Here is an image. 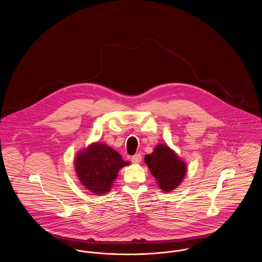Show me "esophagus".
<instances>
[{"instance_id": "1", "label": "esophagus", "mask_w": 262, "mask_h": 262, "mask_svg": "<svg viewBox=\"0 0 262 262\" xmlns=\"http://www.w3.org/2000/svg\"><path fill=\"white\" fill-rule=\"evenodd\" d=\"M141 161V155L140 154H136L132 157V162L134 164H137Z\"/></svg>"}]
</instances>
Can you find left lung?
Wrapping results in <instances>:
<instances>
[{"mask_svg":"<svg viewBox=\"0 0 262 262\" xmlns=\"http://www.w3.org/2000/svg\"><path fill=\"white\" fill-rule=\"evenodd\" d=\"M150 173L158 182L163 191L168 192L178 187L186 176V163L181 160L173 150L165 144H159L151 154L144 157Z\"/></svg>","mask_w":262,"mask_h":262,"instance_id":"8db88e82","label":"left lung"}]
</instances>
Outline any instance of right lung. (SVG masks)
<instances>
[{"label":"right lung","instance_id":"obj_1","mask_svg":"<svg viewBox=\"0 0 262 262\" xmlns=\"http://www.w3.org/2000/svg\"><path fill=\"white\" fill-rule=\"evenodd\" d=\"M129 162L110 146L103 143H92L75 157V168L81 185L94 194L108 192L118 172Z\"/></svg>","mask_w":262,"mask_h":262}]
</instances>
